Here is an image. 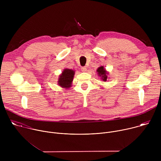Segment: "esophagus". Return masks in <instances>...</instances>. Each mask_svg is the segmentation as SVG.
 <instances>
[{
  "label": "esophagus",
  "instance_id": "1",
  "mask_svg": "<svg viewBox=\"0 0 161 161\" xmlns=\"http://www.w3.org/2000/svg\"><path fill=\"white\" fill-rule=\"evenodd\" d=\"M81 71H82V72H85V71H86V67H81Z\"/></svg>",
  "mask_w": 161,
  "mask_h": 161
}]
</instances>
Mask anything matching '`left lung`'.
Masks as SVG:
<instances>
[{
  "label": "left lung",
  "instance_id": "1",
  "mask_svg": "<svg viewBox=\"0 0 161 161\" xmlns=\"http://www.w3.org/2000/svg\"><path fill=\"white\" fill-rule=\"evenodd\" d=\"M97 72L99 76H100L101 78V80H103L104 81H106V80L108 79V73L106 71L104 67L101 66V67H98V69H97Z\"/></svg>",
  "mask_w": 161,
  "mask_h": 161
}]
</instances>
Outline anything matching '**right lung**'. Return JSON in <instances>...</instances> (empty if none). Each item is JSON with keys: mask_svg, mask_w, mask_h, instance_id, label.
Segmentation results:
<instances>
[{"mask_svg": "<svg viewBox=\"0 0 161 161\" xmlns=\"http://www.w3.org/2000/svg\"><path fill=\"white\" fill-rule=\"evenodd\" d=\"M75 71L69 69H65L62 74L59 76L58 84L62 88H69L71 86V84L75 76Z\"/></svg>", "mask_w": 161, "mask_h": 161, "instance_id": "add662e5", "label": "right lung"}]
</instances>
